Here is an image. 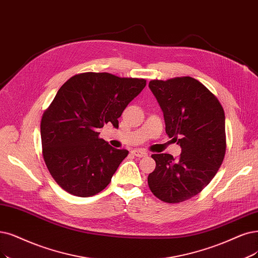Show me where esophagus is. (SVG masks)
Masks as SVG:
<instances>
[{
    "label": "esophagus",
    "instance_id": "esophagus-1",
    "mask_svg": "<svg viewBox=\"0 0 258 258\" xmlns=\"http://www.w3.org/2000/svg\"><path fill=\"white\" fill-rule=\"evenodd\" d=\"M132 153L134 154L135 156H137V157H146V156H148V153H147L146 151H144V150H133Z\"/></svg>",
    "mask_w": 258,
    "mask_h": 258
}]
</instances>
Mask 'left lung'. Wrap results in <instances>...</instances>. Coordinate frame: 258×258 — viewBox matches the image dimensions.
Segmentation results:
<instances>
[{"label": "left lung", "mask_w": 258, "mask_h": 258, "mask_svg": "<svg viewBox=\"0 0 258 258\" xmlns=\"http://www.w3.org/2000/svg\"><path fill=\"white\" fill-rule=\"evenodd\" d=\"M149 87L164 111L167 135L180 146L182 153L178 158L152 155L156 168L148 184L163 202L180 203L201 192L222 165L224 110L216 95L190 76L153 80Z\"/></svg>", "instance_id": "8db88e82"}]
</instances>
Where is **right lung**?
Returning a JSON list of instances; mask_svg holds the SVG:
<instances>
[{"label":"right lung","instance_id":"add662e5","mask_svg":"<svg viewBox=\"0 0 258 258\" xmlns=\"http://www.w3.org/2000/svg\"><path fill=\"white\" fill-rule=\"evenodd\" d=\"M144 79L85 72L67 81L41 118L42 156L50 174L63 190L91 197L110 183L127 150L100 138L99 128L118 119L146 87Z\"/></svg>","mask_w":258,"mask_h":258}]
</instances>
